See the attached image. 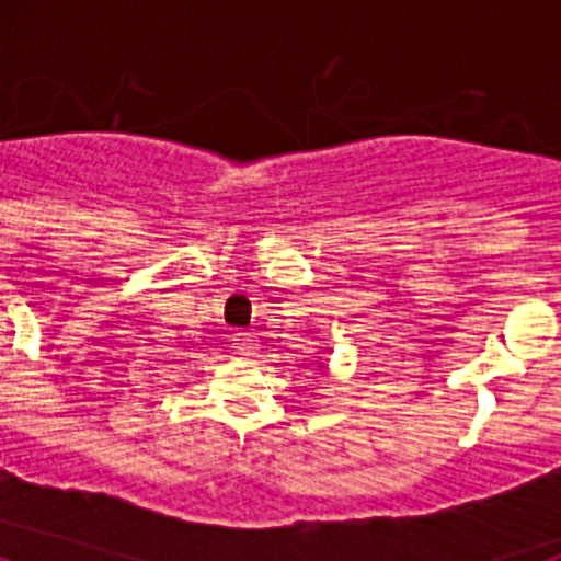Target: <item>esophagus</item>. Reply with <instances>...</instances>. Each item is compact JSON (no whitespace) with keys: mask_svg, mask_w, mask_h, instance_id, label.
Listing matches in <instances>:
<instances>
[{"mask_svg":"<svg viewBox=\"0 0 561 561\" xmlns=\"http://www.w3.org/2000/svg\"><path fill=\"white\" fill-rule=\"evenodd\" d=\"M255 336L252 334H236V340H232V348H236L238 356H255L257 345H255Z\"/></svg>","mask_w":561,"mask_h":561,"instance_id":"esophagus-1","label":"esophagus"}]
</instances>
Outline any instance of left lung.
<instances>
[{
  "instance_id": "1",
  "label": "left lung",
  "mask_w": 561,
  "mask_h": 561,
  "mask_svg": "<svg viewBox=\"0 0 561 561\" xmlns=\"http://www.w3.org/2000/svg\"><path fill=\"white\" fill-rule=\"evenodd\" d=\"M317 359H320V356H317ZM317 368H320V370H325V359H320V362H317Z\"/></svg>"
}]
</instances>
